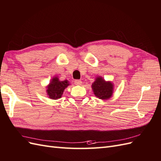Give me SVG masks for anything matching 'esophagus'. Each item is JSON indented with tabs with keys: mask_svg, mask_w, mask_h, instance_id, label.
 Wrapping results in <instances>:
<instances>
[{
	"mask_svg": "<svg viewBox=\"0 0 161 161\" xmlns=\"http://www.w3.org/2000/svg\"><path fill=\"white\" fill-rule=\"evenodd\" d=\"M75 84L76 85H82V81H81V80H75Z\"/></svg>",
	"mask_w": 161,
	"mask_h": 161,
	"instance_id": "obj_1",
	"label": "esophagus"
}]
</instances>
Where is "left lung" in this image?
Instances as JSON below:
<instances>
[{
  "label": "left lung",
  "instance_id": "8db88e82",
  "mask_svg": "<svg viewBox=\"0 0 161 161\" xmlns=\"http://www.w3.org/2000/svg\"><path fill=\"white\" fill-rule=\"evenodd\" d=\"M91 87L94 95L102 100L109 99L114 93V85L111 81L105 80L103 78L100 76L96 77Z\"/></svg>",
  "mask_w": 161,
  "mask_h": 161
}]
</instances>
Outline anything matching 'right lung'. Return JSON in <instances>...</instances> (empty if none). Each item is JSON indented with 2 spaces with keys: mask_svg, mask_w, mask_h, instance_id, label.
I'll list each match as a JSON object with an SVG mask.
<instances>
[{
  "mask_svg": "<svg viewBox=\"0 0 161 161\" xmlns=\"http://www.w3.org/2000/svg\"><path fill=\"white\" fill-rule=\"evenodd\" d=\"M70 84L68 80H60L58 76H53L50 82L46 86L47 97L51 99H58L62 97L64 91Z\"/></svg>",
  "mask_w": 161,
  "mask_h": 161,
  "instance_id": "right-lung-1",
  "label": "right lung"
}]
</instances>
